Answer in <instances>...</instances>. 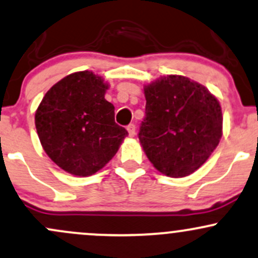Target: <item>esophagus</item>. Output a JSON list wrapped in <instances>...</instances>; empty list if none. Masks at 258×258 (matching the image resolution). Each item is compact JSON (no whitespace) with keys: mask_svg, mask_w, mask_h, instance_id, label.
Returning a JSON list of instances; mask_svg holds the SVG:
<instances>
[{"mask_svg":"<svg viewBox=\"0 0 258 258\" xmlns=\"http://www.w3.org/2000/svg\"><path fill=\"white\" fill-rule=\"evenodd\" d=\"M127 131H128L130 137H134V136L136 135V126H135V124L134 123L128 124V126H127Z\"/></svg>","mask_w":258,"mask_h":258,"instance_id":"esophagus-1","label":"esophagus"}]
</instances>
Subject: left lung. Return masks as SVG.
I'll use <instances>...</instances> for the list:
<instances>
[{"instance_id":"obj_1","label":"left lung","mask_w":258,"mask_h":258,"mask_svg":"<svg viewBox=\"0 0 258 258\" xmlns=\"http://www.w3.org/2000/svg\"><path fill=\"white\" fill-rule=\"evenodd\" d=\"M143 90L146 117L138 137L147 158L166 176H188L222 138L219 100L205 86L179 75L163 76Z\"/></svg>"}]
</instances>
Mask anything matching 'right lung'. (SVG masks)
I'll use <instances>...</instances> for the list:
<instances>
[{
	"mask_svg": "<svg viewBox=\"0 0 258 258\" xmlns=\"http://www.w3.org/2000/svg\"><path fill=\"white\" fill-rule=\"evenodd\" d=\"M109 84L92 71L71 73L53 84L35 111L45 153L62 170L90 176L114 158L128 132L115 122L105 99Z\"/></svg>",
	"mask_w": 258,
	"mask_h": 258,
	"instance_id": "obj_1",
	"label": "right lung"
}]
</instances>
